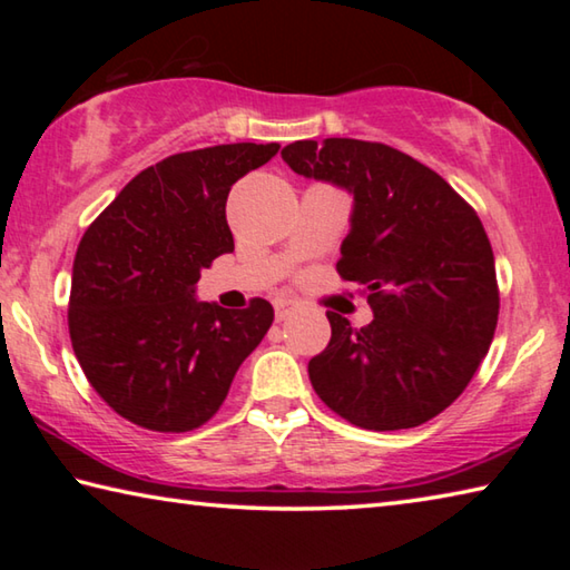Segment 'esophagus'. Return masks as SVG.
Masks as SVG:
<instances>
[{
	"label": "esophagus",
	"mask_w": 570,
	"mask_h": 570,
	"mask_svg": "<svg viewBox=\"0 0 570 570\" xmlns=\"http://www.w3.org/2000/svg\"><path fill=\"white\" fill-rule=\"evenodd\" d=\"M298 304H296V298H288V296H278L276 302H274V308H276V320L278 322H284L288 314L294 312Z\"/></svg>",
	"instance_id": "esophagus-1"
}]
</instances>
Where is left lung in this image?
Returning a JSON list of instances; mask_svg holds the SVG:
<instances>
[{"mask_svg": "<svg viewBox=\"0 0 570 570\" xmlns=\"http://www.w3.org/2000/svg\"><path fill=\"white\" fill-rule=\"evenodd\" d=\"M288 168L350 193L336 272L366 288L374 320L326 312L332 340L308 362L326 407L364 430H407L455 402L498 324L495 258L480 218L445 178L382 142L296 140Z\"/></svg>", "mask_w": 570, "mask_h": 570, "instance_id": "obj_1", "label": "left lung"}]
</instances>
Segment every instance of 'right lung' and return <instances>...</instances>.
<instances>
[{"instance_id":"1","label":"right lung","mask_w":570,"mask_h":570,"mask_svg":"<svg viewBox=\"0 0 570 570\" xmlns=\"http://www.w3.org/2000/svg\"><path fill=\"white\" fill-rule=\"evenodd\" d=\"M278 142L178 153L138 173L77 246L70 340L95 392L146 430L188 432L224 404L240 362L274 322V306L198 302L200 272L234 250L230 186Z\"/></svg>"}]
</instances>
